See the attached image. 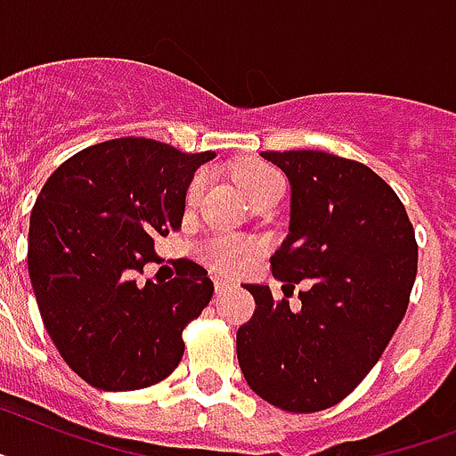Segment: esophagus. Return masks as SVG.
<instances>
[{"label": "esophagus", "instance_id": "1", "mask_svg": "<svg viewBox=\"0 0 456 456\" xmlns=\"http://www.w3.org/2000/svg\"><path fill=\"white\" fill-rule=\"evenodd\" d=\"M214 289H216V293H225L228 291V289H231V281H225V280H221V277H216V280H214Z\"/></svg>", "mask_w": 456, "mask_h": 456}]
</instances>
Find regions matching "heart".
Masks as SVG:
<instances>
[{"instance_id":"1","label":"heart","mask_w":456,"mask_h":456,"mask_svg":"<svg viewBox=\"0 0 456 456\" xmlns=\"http://www.w3.org/2000/svg\"><path fill=\"white\" fill-rule=\"evenodd\" d=\"M235 179L249 200L256 193L265 191V188L281 183V176L273 167L263 163H242L235 169ZM202 186H205V176L198 175L191 182V186H188V205L198 202ZM251 251H254V247L247 240H232V237H214V240L205 242V247H202V254H205L207 261L214 263L221 270L244 268L249 263Z\"/></svg>"}]
</instances>
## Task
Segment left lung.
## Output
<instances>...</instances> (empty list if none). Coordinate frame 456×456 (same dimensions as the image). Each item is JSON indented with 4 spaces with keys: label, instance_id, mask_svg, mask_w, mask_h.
I'll use <instances>...</instances> for the list:
<instances>
[{
    "label": "left lung",
    "instance_id": "left-lung-1",
    "mask_svg": "<svg viewBox=\"0 0 456 456\" xmlns=\"http://www.w3.org/2000/svg\"><path fill=\"white\" fill-rule=\"evenodd\" d=\"M291 186L289 235L273 274L300 307L244 284L256 312L237 330L247 385L289 412L340 403L378 363L408 310L417 274L415 231L403 202L370 167L323 151H268ZM287 296V289H284Z\"/></svg>",
    "mask_w": 456,
    "mask_h": 456
}]
</instances>
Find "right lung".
Returning <instances> with one entry per match:
<instances>
[{"label": "right lung", "mask_w": 456, "mask_h": 456, "mask_svg": "<svg viewBox=\"0 0 456 456\" xmlns=\"http://www.w3.org/2000/svg\"><path fill=\"white\" fill-rule=\"evenodd\" d=\"M216 153L153 139L95 144L60 165L29 216L28 270L41 319L67 366L102 391L165 379L182 330L212 300L207 270L182 261L169 281H139L153 237L182 228L186 191Z\"/></svg>", "instance_id": "1"}]
</instances>
